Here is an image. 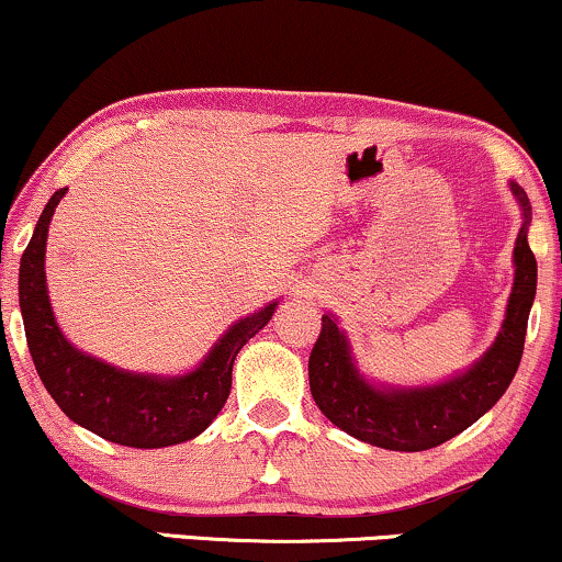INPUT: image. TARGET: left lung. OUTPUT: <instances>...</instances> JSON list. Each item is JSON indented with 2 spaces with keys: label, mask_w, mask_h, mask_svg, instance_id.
<instances>
[{
  "label": "left lung",
  "mask_w": 562,
  "mask_h": 562,
  "mask_svg": "<svg viewBox=\"0 0 562 562\" xmlns=\"http://www.w3.org/2000/svg\"><path fill=\"white\" fill-rule=\"evenodd\" d=\"M510 191L524 210L514 248V290L498 339L467 373L438 386L375 389L355 368L337 322L322 316V331L308 358V381L318 409L337 428L379 449L425 451L459 436L501 400L521 363L537 293V259L527 240L531 204L518 183H510Z\"/></svg>",
  "instance_id": "1"
}]
</instances>
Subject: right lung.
Here are the masks:
<instances>
[{
    "mask_svg": "<svg viewBox=\"0 0 562 562\" xmlns=\"http://www.w3.org/2000/svg\"><path fill=\"white\" fill-rule=\"evenodd\" d=\"M67 189L54 191L20 259V311L33 366L69 420L111 443L162 449L194 438L215 420L231 394L233 363L248 339L274 314L269 303L220 337L204 363L179 379L126 373L90 358L64 339L46 293L48 223Z\"/></svg>",
    "mask_w": 562,
    "mask_h": 562,
    "instance_id": "obj_1",
    "label": "right lung"
}]
</instances>
